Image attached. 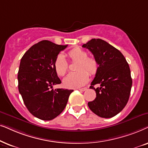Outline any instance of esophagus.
<instances>
[{
	"label": "esophagus",
	"instance_id": "1",
	"mask_svg": "<svg viewBox=\"0 0 148 148\" xmlns=\"http://www.w3.org/2000/svg\"><path fill=\"white\" fill-rule=\"evenodd\" d=\"M80 90V91H84V90H86V88H79L78 89Z\"/></svg>",
	"mask_w": 148,
	"mask_h": 148
}]
</instances>
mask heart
<instances>
[{
	"label": "heart",
	"mask_w": 148,
	"mask_h": 148,
	"mask_svg": "<svg viewBox=\"0 0 148 148\" xmlns=\"http://www.w3.org/2000/svg\"><path fill=\"white\" fill-rule=\"evenodd\" d=\"M67 56L71 60L78 61L76 69L78 71L68 74L64 78V85L68 88H76L84 86L88 82V71L93 75L98 70V62L94 58L88 57L87 53L80 48L71 49L67 53ZM55 70L58 76H62L68 69V64L62 55L57 57L54 63Z\"/></svg>",
	"instance_id": "heart-1"
}]
</instances>
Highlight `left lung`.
<instances>
[{"mask_svg":"<svg viewBox=\"0 0 148 148\" xmlns=\"http://www.w3.org/2000/svg\"><path fill=\"white\" fill-rule=\"evenodd\" d=\"M98 62V70L90 88L96 98L88 103L91 111L101 118L109 119L121 112L127 105L132 86L129 64L122 53L106 41L92 38L82 45ZM100 86L95 89L94 86Z\"/></svg>","mask_w":148,"mask_h":148,"instance_id":"obj_1","label":"left lung"}]
</instances>
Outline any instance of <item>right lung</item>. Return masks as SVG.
I'll return each instance as SVG.
<instances>
[{
  "label": "right lung",
  "instance_id": "right-lung-1",
  "mask_svg": "<svg viewBox=\"0 0 148 148\" xmlns=\"http://www.w3.org/2000/svg\"><path fill=\"white\" fill-rule=\"evenodd\" d=\"M68 45L42 40L32 46L21 59L18 71V88L28 111L43 121H51L63 112L73 90L53 86L61 80L55 70L58 54Z\"/></svg>",
  "mask_w": 148,
  "mask_h": 148
}]
</instances>
